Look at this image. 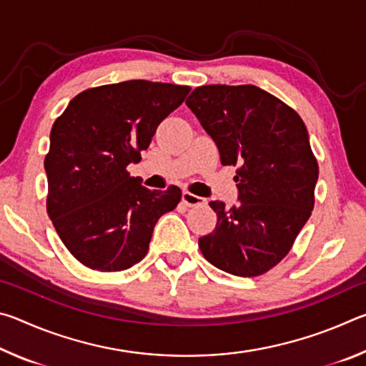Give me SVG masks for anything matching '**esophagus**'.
<instances>
[{"label":"esophagus","mask_w":366,"mask_h":366,"mask_svg":"<svg viewBox=\"0 0 366 366\" xmlns=\"http://www.w3.org/2000/svg\"><path fill=\"white\" fill-rule=\"evenodd\" d=\"M182 202L187 207H203V205H207L205 198L190 194V192H187V190H185L182 194Z\"/></svg>","instance_id":"1"}]
</instances>
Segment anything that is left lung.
<instances>
[{
  "mask_svg": "<svg viewBox=\"0 0 366 366\" xmlns=\"http://www.w3.org/2000/svg\"><path fill=\"white\" fill-rule=\"evenodd\" d=\"M185 104L212 135L221 163L237 166L240 202H209L218 222L198 247L229 274L262 276L292 249L315 205L318 161L305 124L255 85L197 86Z\"/></svg>",
  "mask_w": 366,
  "mask_h": 366,
  "instance_id": "1",
  "label": "left lung"
}]
</instances>
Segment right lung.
<instances>
[{"mask_svg":"<svg viewBox=\"0 0 366 366\" xmlns=\"http://www.w3.org/2000/svg\"><path fill=\"white\" fill-rule=\"evenodd\" d=\"M190 86L127 80L80 92L54 121L45 157L46 212L72 257L122 271L144 259L154 224L172 212L176 185L150 190L127 171Z\"/></svg>","mask_w":366,"mask_h":366,"instance_id":"1","label":"right lung"}]
</instances>
